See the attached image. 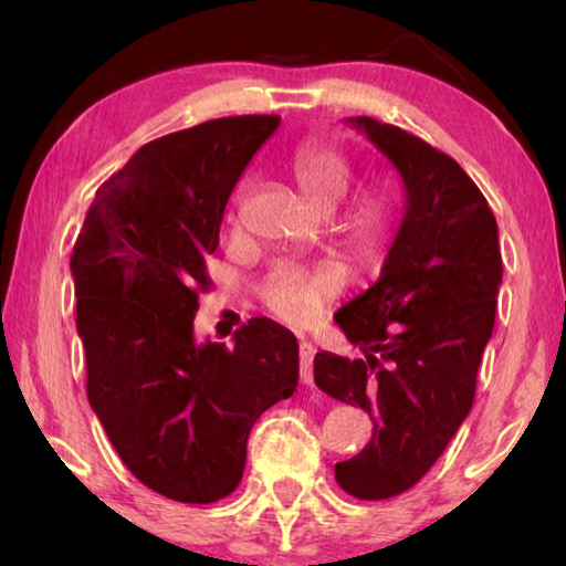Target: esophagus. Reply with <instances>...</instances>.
I'll return each mask as SVG.
<instances>
[{
  "instance_id": "esophagus-1",
  "label": "esophagus",
  "mask_w": 566,
  "mask_h": 566,
  "mask_svg": "<svg viewBox=\"0 0 566 566\" xmlns=\"http://www.w3.org/2000/svg\"><path fill=\"white\" fill-rule=\"evenodd\" d=\"M312 361H314V347L310 342H302L300 344V377L304 385H312Z\"/></svg>"
}]
</instances>
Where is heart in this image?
Returning <instances> with one entry per match:
<instances>
[{"label": "heart", "instance_id": "obj_1", "mask_svg": "<svg viewBox=\"0 0 566 566\" xmlns=\"http://www.w3.org/2000/svg\"><path fill=\"white\" fill-rule=\"evenodd\" d=\"M290 169L296 187L317 212H334L352 189V169L339 151L324 145H302L292 151ZM349 254L361 264H375L389 244V209L381 197H364L339 222ZM347 284V272L334 262L314 266L276 264L260 284L266 310L280 319L310 324Z\"/></svg>", "mask_w": 566, "mask_h": 566}]
</instances>
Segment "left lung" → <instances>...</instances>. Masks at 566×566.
Here are the masks:
<instances>
[{
    "label": "left lung",
    "instance_id": "obj_1",
    "mask_svg": "<svg viewBox=\"0 0 566 566\" xmlns=\"http://www.w3.org/2000/svg\"><path fill=\"white\" fill-rule=\"evenodd\" d=\"M399 171L405 217L381 276L334 314L359 359L314 357V381L359 405L371 442L334 467L357 500L407 492L437 462L474 401L502 284L500 229L467 171L395 124L347 119Z\"/></svg>",
    "mask_w": 566,
    "mask_h": 566
}]
</instances>
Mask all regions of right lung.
I'll return each mask as SVG.
<instances>
[{"instance_id":"1","label":"right lung","mask_w":566,"mask_h":566,"mask_svg":"<svg viewBox=\"0 0 566 566\" xmlns=\"http://www.w3.org/2000/svg\"><path fill=\"white\" fill-rule=\"evenodd\" d=\"M280 122L244 114L149 142L97 189L76 237L90 405L129 472L167 500L232 494L254 421L300 379L296 337L266 317L229 347L195 339L229 195Z\"/></svg>"}]
</instances>
